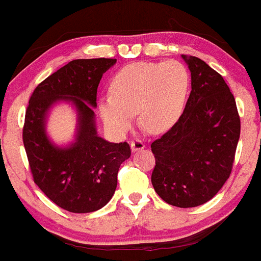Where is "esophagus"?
<instances>
[{"label": "esophagus", "instance_id": "1", "mask_svg": "<svg viewBox=\"0 0 261 261\" xmlns=\"http://www.w3.org/2000/svg\"><path fill=\"white\" fill-rule=\"evenodd\" d=\"M144 147H145V144L141 140H139V139L131 141V150H133V151H139V150L144 149Z\"/></svg>", "mask_w": 261, "mask_h": 261}]
</instances>
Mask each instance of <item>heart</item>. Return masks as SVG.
Returning <instances> with one entry per match:
<instances>
[{
	"mask_svg": "<svg viewBox=\"0 0 261 261\" xmlns=\"http://www.w3.org/2000/svg\"><path fill=\"white\" fill-rule=\"evenodd\" d=\"M189 84L188 69L178 60L131 63L112 77L111 94L97 103L98 115L115 136L127 133L134 114L147 133H165L183 112Z\"/></svg>",
	"mask_w": 261,
	"mask_h": 261,
	"instance_id": "b5f03b06",
	"label": "heart"
}]
</instances>
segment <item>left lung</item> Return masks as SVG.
<instances>
[{"mask_svg":"<svg viewBox=\"0 0 261 261\" xmlns=\"http://www.w3.org/2000/svg\"><path fill=\"white\" fill-rule=\"evenodd\" d=\"M181 58L192 91L179 120L151 144V183L163 201L188 208L208 202L230 177L240 116L222 75L199 58Z\"/></svg>","mask_w":261,"mask_h":261,"instance_id":"left-lung-1","label":"left lung"}]
</instances>
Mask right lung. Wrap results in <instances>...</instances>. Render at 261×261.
Instances as JSON below:
<instances>
[{"label": "right lung", "instance_id": "right-lung-1", "mask_svg": "<svg viewBox=\"0 0 261 261\" xmlns=\"http://www.w3.org/2000/svg\"><path fill=\"white\" fill-rule=\"evenodd\" d=\"M116 59H75L49 75L33 92L26 109L22 140L36 186L60 208L94 212L109 203L120 165L131 155L127 143H109L97 134L93 109L97 88ZM72 101L77 111L75 141L55 146L46 135L52 105Z\"/></svg>", "mask_w": 261, "mask_h": 261}]
</instances>
